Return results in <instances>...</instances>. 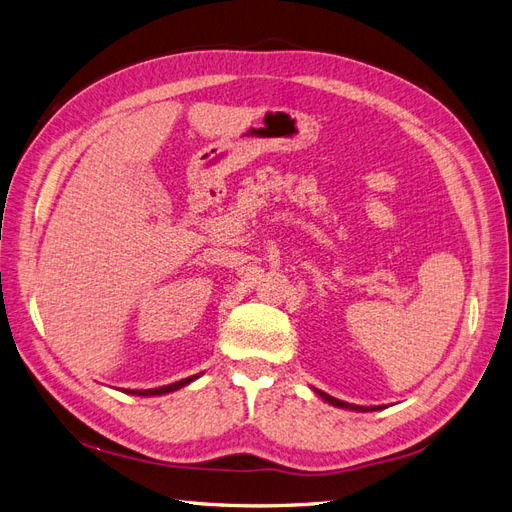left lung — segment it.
Wrapping results in <instances>:
<instances>
[{"mask_svg":"<svg viewBox=\"0 0 512 512\" xmlns=\"http://www.w3.org/2000/svg\"><path fill=\"white\" fill-rule=\"evenodd\" d=\"M314 393H318L324 401H327V404H331V406H335V408H344V410H354V412H376V410H380V406H354V404H346V401H339V399H335V397H331V395H327L324 391H318V389H314Z\"/></svg>","mask_w":512,"mask_h":512,"instance_id":"left-lung-1","label":"left lung"}]
</instances>
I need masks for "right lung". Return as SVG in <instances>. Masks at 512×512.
Instances as JSON below:
<instances>
[{"mask_svg":"<svg viewBox=\"0 0 512 512\" xmlns=\"http://www.w3.org/2000/svg\"><path fill=\"white\" fill-rule=\"evenodd\" d=\"M200 374L196 376H190V378H183L179 382H173V384H166V386H158V389H145V391H132V389H126L128 395H138V397H153V395H166V393H173V391H179L181 386H188L190 382H194Z\"/></svg>","mask_w":512,"mask_h":512,"instance_id":"right-lung-1","label":"right lung"}]
</instances>
